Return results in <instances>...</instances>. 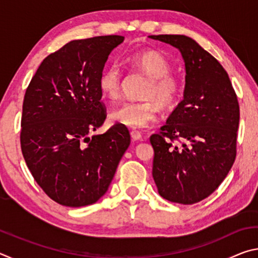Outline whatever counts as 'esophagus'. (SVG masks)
<instances>
[{
	"mask_svg": "<svg viewBox=\"0 0 258 258\" xmlns=\"http://www.w3.org/2000/svg\"><path fill=\"white\" fill-rule=\"evenodd\" d=\"M131 137H132V139L135 140V141H138V140H142L141 132H140V131H137V130L131 131Z\"/></svg>",
	"mask_w": 258,
	"mask_h": 258,
	"instance_id": "1",
	"label": "esophagus"
}]
</instances>
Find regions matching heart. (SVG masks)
<instances>
[{
  "label": "heart",
  "mask_w": 258,
  "mask_h": 258,
  "mask_svg": "<svg viewBox=\"0 0 258 258\" xmlns=\"http://www.w3.org/2000/svg\"><path fill=\"white\" fill-rule=\"evenodd\" d=\"M126 62L149 77L143 89L142 101H128L109 113L112 123L128 127L143 128L154 123L158 117L159 106L169 109L175 106L182 93V83L171 74V62L158 51L135 52L126 58ZM99 90L109 100L120 97L123 73L117 64L104 68L99 76Z\"/></svg>",
  "instance_id": "b5f03b06"
}]
</instances>
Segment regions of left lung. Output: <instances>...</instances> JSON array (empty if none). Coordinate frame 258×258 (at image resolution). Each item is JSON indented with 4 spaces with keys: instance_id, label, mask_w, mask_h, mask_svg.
<instances>
[{
    "instance_id": "8db88e82",
    "label": "left lung",
    "mask_w": 258,
    "mask_h": 258,
    "mask_svg": "<svg viewBox=\"0 0 258 258\" xmlns=\"http://www.w3.org/2000/svg\"><path fill=\"white\" fill-rule=\"evenodd\" d=\"M181 51L185 62L184 99L159 133L150 137L152 176L161 197L191 205L215 191L237 156L240 109L222 64L184 35H151Z\"/></svg>"
}]
</instances>
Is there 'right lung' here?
I'll return each instance as SVG.
<instances>
[{
	"mask_svg": "<svg viewBox=\"0 0 258 258\" xmlns=\"http://www.w3.org/2000/svg\"><path fill=\"white\" fill-rule=\"evenodd\" d=\"M123 41L107 35L67 43L42 61L26 90L21 152L34 180L62 206L98 202L131 143L127 127L117 123L89 138L107 118L99 76Z\"/></svg>",
	"mask_w": 258,
	"mask_h": 258,
	"instance_id": "add662e5",
	"label": "right lung"
}]
</instances>
